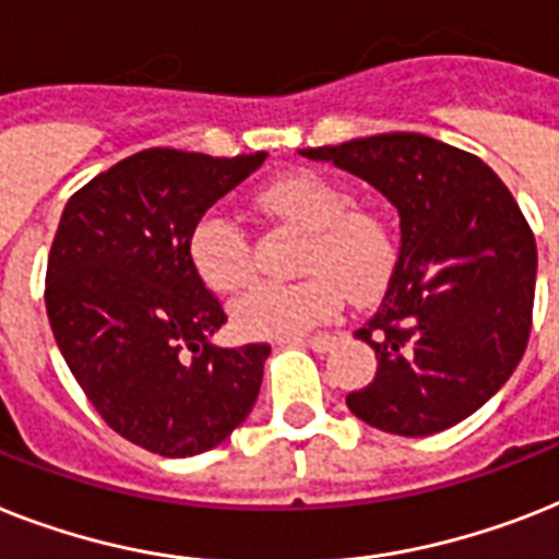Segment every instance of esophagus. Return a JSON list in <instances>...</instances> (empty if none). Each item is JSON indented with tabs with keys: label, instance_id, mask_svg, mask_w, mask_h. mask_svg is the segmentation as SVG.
Instances as JSON below:
<instances>
[{
	"label": "esophagus",
	"instance_id": "esophagus-1",
	"mask_svg": "<svg viewBox=\"0 0 559 559\" xmlns=\"http://www.w3.org/2000/svg\"><path fill=\"white\" fill-rule=\"evenodd\" d=\"M301 344H307V347H312L316 353H326L330 347L335 344V335L333 333H316V335H307V338H301Z\"/></svg>",
	"mask_w": 559,
	"mask_h": 559
}]
</instances>
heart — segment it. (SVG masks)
Returning a JSON list of instances; mask_svg holds the SVG:
<instances>
[{
	"mask_svg": "<svg viewBox=\"0 0 559 559\" xmlns=\"http://www.w3.org/2000/svg\"><path fill=\"white\" fill-rule=\"evenodd\" d=\"M258 206L301 229L293 284H258L233 307V324L247 338H289L324 324L353 298L376 293L396 266V229L384 209L353 201L338 177L312 169L272 177L255 194ZM189 258L215 293H238L252 278L249 238L235 217L209 212L192 229Z\"/></svg>",
	"mask_w": 559,
	"mask_h": 559,
	"instance_id": "heart-1",
	"label": "heart"
}]
</instances>
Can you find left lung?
<instances>
[{
    "instance_id": "left-lung-1",
    "label": "left lung",
    "mask_w": 559,
    "mask_h": 559,
    "mask_svg": "<svg viewBox=\"0 0 559 559\" xmlns=\"http://www.w3.org/2000/svg\"><path fill=\"white\" fill-rule=\"evenodd\" d=\"M301 154L376 186L402 229L382 307L356 330L376 379L347 407L399 437L468 419L528 347L537 243L514 194L476 154L413 131Z\"/></svg>"
}]
</instances>
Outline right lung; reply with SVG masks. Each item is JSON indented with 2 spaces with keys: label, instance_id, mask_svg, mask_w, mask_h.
Returning a JSON list of instances; mask_svg holds the SVG:
<instances>
[{
  "label": "right lung",
  "instance_id": "obj_1",
  "mask_svg": "<svg viewBox=\"0 0 559 559\" xmlns=\"http://www.w3.org/2000/svg\"><path fill=\"white\" fill-rule=\"evenodd\" d=\"M264 160L146 148L76 189L59 217L45 272L59 353L108 428L160 456L221 444L261 390L270 344L209 342L226 312L189 238Z\"/></svg>",
  "mask_w": 559,
  "mask_h": 559
}]
</instances>
